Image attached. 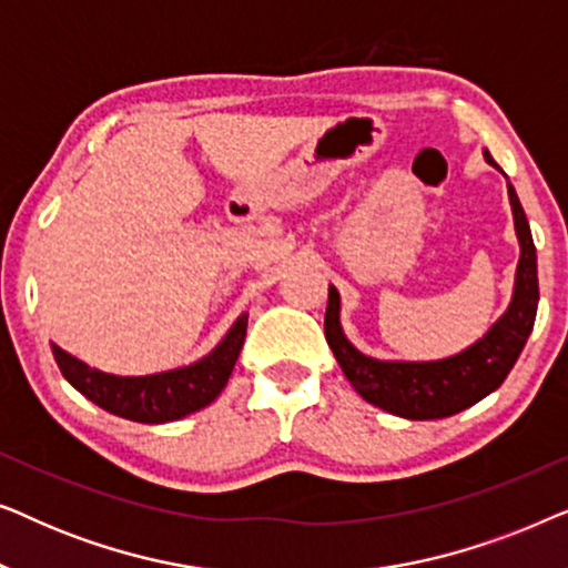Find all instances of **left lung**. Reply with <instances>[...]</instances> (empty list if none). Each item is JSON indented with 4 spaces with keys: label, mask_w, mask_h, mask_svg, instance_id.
Listing matches in <instances>:
<instances>
[{
    "label": "left lung",
    "mask_w": 568,
    "mask_h": 568,
    "mask_svg": "<svg viewBox=\"0 0 568 568\" xmlns=\"http://www.w3.org/2000/svg\"><path fill=\"white\" fill-rule=\"evenodd\" d=\"M486 160L494 168L491 154ZM511 214H515V227L519 237V263L515 297H511L507 313L491 325L484 338L476 341L465 352L439 362H379L348 344L338 323L341 300L336 286L328 290V310H325V341L333 348V356L344 369L348 383L372 406L390 410L403 418H445L460 414L473 403L494 393L509 369L515 367L517 356L523 354L535 325L538 313V255L530 224H527L525 209L519 204L515 185L507 183Z\"/></svg>",
    "instance_id": "1"
}]
</instances>
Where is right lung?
<instances>
[{"label":"right lung","mask_w":568,"mask_h":568,"mask_svg":"<svg viewBox=\"0 0 568 568\" xmlns=\"http://www.w3.org/2000/svg\"><path fill=\"white\" fill-rule=\"evenodd\" d=\"M247 315H240L222 344L189 367L144 377H121L92 369L88 364L51 344L61 375L95 406L121 418L142 424L175 422L209 406L224 390L245 341Z\"/></svg>","instance_id":"right-lung-1"}]
</instances>
